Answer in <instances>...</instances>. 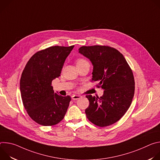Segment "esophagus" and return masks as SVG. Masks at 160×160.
I'll use <instances>...</instances> for the list:
<instances>
[{
  "instance_id": "34e87169",
  "label": "esophagus",
  "mask_w": 160,
  "mask_h": 160,
  "mask_svg": "<svg viewBox=\"0 0 160 160\" xmlns=\"http://www.w3.org/2000/svg\"><path fill=\"white\" fill-rule=\"evenodd\" d=\"M81 98H82L81 96H80V95H77V94H75V95L72 96V98L73 100H77V99H80Z\"/></svg>"
}]
</instances>
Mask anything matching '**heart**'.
Listing matches in <instances>:
<instances>
[{"label":"heart","instance_id":"b5f03b06","mask_svg":"<svg viewBox=\"0 0 160 160\" xmlns=\"http://www.w3.org/2000/svg\"><path fill=\"white\" fill-rule=\"evenodd\" d=\"M85 62H87V61L85 59H82V58H79V59H78L76 61V64H77H77H81V63Z\"/></svg>","mask_w":160,"mask_h":160}]
</instances>
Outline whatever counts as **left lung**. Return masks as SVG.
<instances>
[{
    "mask_svg": "<svg viewBox=\"0 0 160 160\" xmlns=\"http://www.w3.org/2000/svg\"><path fill=\"white\" fill-rule=\"evenodd\" d=\"M79 52L93 64L92 81L99 82L97 87L104 90L100 98L86 96L89 101L87 118L101 127L116 123L125 115L134 96L132 69L123 54L109 46H82Z\"/></svg>",
    "mask_w": 160,
    "mask_h": 160,
    "instance_id": "1",
    "label": "left lung"
}]
</instances>
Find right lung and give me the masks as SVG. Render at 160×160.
I'll return each instance as SVG.
<instances>
[{
  "label": "right lung",
  "instance_id": "right-lung-1",
  "mask_svg": "<svg viewBox=\"0 0 160 160\" xmlns=\"http://www.w3.org/2000/svg\"><path fill=\"white\" fill-rule=\"evenodd\" d=\"M73 48L52 46L38 51L22 71L20 80L22 104L30 117L41 125L58 124L67 112L71 98L54 93L52 81L60 76L65 59Z\"/></svg>",
  "mask_w": 160,
  "mask_h": 160
}]
</instances>
